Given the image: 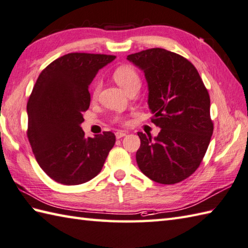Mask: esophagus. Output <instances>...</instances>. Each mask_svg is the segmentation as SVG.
Masks as SVG:
<instances>
[{"label":"esophagus","instance_id":"obj_1","mask_svg":"<svg viewBox=\"0 0 248 248\" xmlns=\"http://www.w3.org/2000/svg\"><path fill=\"white\" fill-rule=\"evenodd\" d=\"M128 133L127 131H123V130H118L117 133H115V137H117V139H120V138H122V137H124V136H126L127 135Z\"/></svg>","mask_w":248,"mask_h":248}]
</instances>
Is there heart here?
I'll return each instance as SVG.
<instances>
[{
    "label": "heart",
    "instance_id": "1",
    "mask_svg": "<svg viewBox=\"0 0 248 248\" xmlns=\"http://www.w3.org/2000/svg\"><path fill=\"white\" fill-rule=\"evenodd\" d=\"M113 79L125 92H128L131 89H138L141 85V80L138 73L130 66H121L114 70ZM100 90V81L96 80L93 84V97L95 98L98 95ZM121 119L115 118V122H119Z\"/></svg>",
    "mask_w": 248,
    "mask_h": 248
}]
</instances>
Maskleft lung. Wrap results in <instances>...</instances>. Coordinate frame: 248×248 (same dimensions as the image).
<instances>
[{
  "instance_id": "left-lung-1",
  "label": "left lung",
  "mask_w": 248,
  "mask_h": 248,
  "mask_svg": "<svg viewBox=\"0 0 248 248\" xmlns=\"http://www.w3.org/2000/svg\"><path fill=\"white\" fill-rule=\"evenodd\" d=\"M148 83V105L156 137L138 133L139 169L160 184H175L200 166L213 134L210 96L188 60L161 48L127 55Z\"/></svg>"
}]
</instances>
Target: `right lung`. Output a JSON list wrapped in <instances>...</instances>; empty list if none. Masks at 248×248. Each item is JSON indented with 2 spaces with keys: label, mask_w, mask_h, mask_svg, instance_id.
Instances as JSON below:
<instances>
[{
  "label": "right lung",
  "mask_w": 248,
  "mask_h": 248,
  "mask_svg": "<svg viewBox=\"0 0 248 248\" xmlns=\"http://www.w3.org/2000/svg\"><path fill=\"white\" fill-rule=\"evenodd\" d=\"M114 55L68 53L40 73L27 106L28 138L38 165L64 185L92 180L115 143L111 131L85 137L81 123L90 107L89 85Z\"/></svg>",
  "instance_id": "obj_1"
}]
</instances>
